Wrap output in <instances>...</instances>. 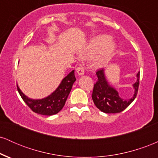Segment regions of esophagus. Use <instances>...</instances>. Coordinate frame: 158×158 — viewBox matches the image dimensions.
Returning a JSON list of instances; mask_svg holds the SVG:
<instances>
[{"instance_id":"1","label":"esophagus","mask_w":158,"mask_h":158,"mask_svg":"<svg viewBox=\"0 0 158 158\" xmlns=\"http://www.w3.org/2000/svg\"><path fill=\"white\" fill-rule=\"evenodd\" d=\"M84 68L82 67H79V68H77V73L78 75L79 76H83L84 75Z\"/></svg>"}]
</instances>
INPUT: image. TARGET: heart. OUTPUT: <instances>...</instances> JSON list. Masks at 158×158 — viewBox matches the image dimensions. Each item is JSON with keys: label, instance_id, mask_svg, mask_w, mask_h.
Masks as SVG:
<instances>
[{"label": "heart", "instance_id": "1", "mask_svg": "<svg viewBox=\"0 0 158 158\" xmlns=\"http://www.w3.org/2000/svg\"><path fill=\"white\" fill-rule=\"evenodd\" d=\"M115 51L116 44L112 41V38L102 34L92 38L79 52V56L85 60L94 58L92 61L93 67L96 69H100L110 62Z\"/></svg>", "mask_w": 158, "mask_h": 158}]
</instances>
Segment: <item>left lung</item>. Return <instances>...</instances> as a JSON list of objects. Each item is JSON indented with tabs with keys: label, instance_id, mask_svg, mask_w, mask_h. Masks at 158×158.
Segmentation results:
<instances>
[{
	"label": "left lung",
	"instance_id": "1",
	"mask_svg": "<svg viewBox=\"0 0 158 158\" xmlns=\"http://www.w3.org/2000/svg\"><path fill=\"white\" fill-rule=\"evenodd\" d=\"M96 74L98 80L94 84L92 99L95 106L101 111L106 114L119 113L135 100L138 91L139 72L137 74V81L133 85L135 89L134 95L130 99H123L119 97L118 91L107 80L104 69L98 70Z\"/></svg>",
	"mask_w": 158,
	"mask_h": 158
}]
</instances>
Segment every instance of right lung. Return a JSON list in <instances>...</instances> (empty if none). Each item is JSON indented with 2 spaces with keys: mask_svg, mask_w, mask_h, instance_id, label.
Returning <instances> with one entry per match:
<instances>
[{
  "mask_svg": "<svg viewBox=\"0 0 158 158\" xmlns=\"http://www.w3.org/2000/svg\"><path fill=\"white\" fill-rule=\"evenodd\" d=\"M75 81L74 70H72L61 80L58 88L50 95L39 99H30L27 97L20 90L18 85L17 89L23 100L32 111L41 115L51 116L59 113L62 109Z\"/></svg>",
  "mask_w": 158,
  "mask_h": 158,
  "instance_id": "obj_1",
  "label": "right lung"
}]
</instances>
